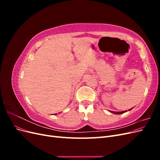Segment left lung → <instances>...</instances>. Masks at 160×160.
Instances as JSON below:
<instances>
[{"label":"left lung","mask_w":160,"mask_h":160,"mask_svg":"<svg viewBox=\"0 0 160 160\" xmlns=\"http://www.w3.org/2000/svg\"><path fill=\"white\" fill-rule=\"evenodd\" d=\"M131 109H129V111H130ZM110 111L111 113H114V114H122V113H123L127 112V111Z\"/></svg>","instance_id":"obj_1"}]
</instances>
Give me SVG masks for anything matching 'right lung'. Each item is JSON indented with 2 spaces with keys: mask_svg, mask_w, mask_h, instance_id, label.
Here are the masks:
<instances>
[{
  "mask_svg": "<svg viewBox=\"0 0 160 160\" xmlns=\"http://www.w3.org/2000/svg\"><path fill=\"white\" fill-rule=\"evenodd\" d=\"M56 114H57V113H55V115H56Z\"/></svg>",
  "mask_w": 160,
  "mask_h": 160,
  "instance_id": "add662e5",
  "label": "right lung"
}]
</instances>
